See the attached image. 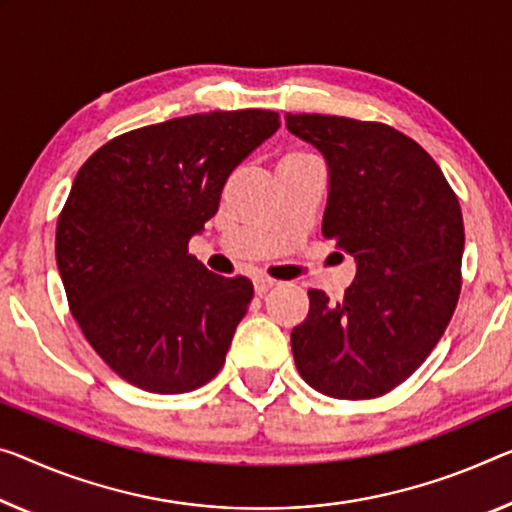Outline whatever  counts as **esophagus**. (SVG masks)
Instances as JSON below:
<instances>
[{
	"label": "esophagus",
	"mask_w": 512,
	"mask_h": 512,
	"mask_svg": "<svg viewBox=\"0 0 512 512\" xmlns=\"http://www.w3.org/2000/svg\"><path fill=\"white\" fill-rule=\"evenodd\" d=\"M274 286H277V281L274 279H267V277H256L254 279V290H256V295H265L267 290H272Z\"/></svg>",
	"instance_id": "obj_1"
}]
</instances>
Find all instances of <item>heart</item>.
<instances>
[{
    "label": "heart",
    "mask_w": 512,
    "mask_h": 512,
    "mask_svg": "<svg viewBox=\"0 0 512 512\" xmlns=\"http://www.w3.org/2000/svg\"><path fill=\"white\" fill-rule=\"evenodd\" d=\"M288 157H302L300 153H293V155H288Z\"/></svg>",
    "instance_id": "heart-1"
}]
</instances>
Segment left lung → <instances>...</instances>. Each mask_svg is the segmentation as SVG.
Wrapping results in <instances>:
<instances>
[{"instance_id": "left-lung-1", "label": "left lung", "mask_w": 512, "mask_h": 512, "mask_svg": "<svg viewBox=\"0 0 512 512\" xmlns=\"http://www.w3.org/2000/svg\"><path fill=\"white\" fill-rule=\"evenodd\" d=\"M286 128L325 157L322 233L357 263L341 302L309 290V316L290 332L295 366L325 396L377 398L426 361L453 316L460 203L437 162L389 125L286 114Z\"/></svg>"}]
</instances>
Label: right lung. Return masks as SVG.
Returning a JSON list of instances; mask_svg holds the SVG:
<instances>
[{"mask_svg": "<svg viewBox=\"0 0 512 512\" xmlns=\"http://www.w3.org/2000/svg\"><path fill=\"white\" fill-rule=\"evenodd\" d=\"M277 130L279 114L265 109L192 114L116 137L77 171L57 267L86 341L125 382L185 393L224 366L254 286L210 272L187 242Z\"/></svg>", "mask_w": 512, "mask_h": 512, "instance_id": "right-lung-1", "label": "right lung"}]
</instances>
